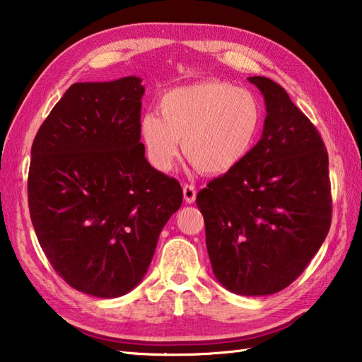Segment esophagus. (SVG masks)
Here are the masks:
<instances>
[{
  "instance_id": "34e87169",
  "label": "esophagus",
  "mask_w": 362,
  "mask_h": 362,
  "mask_svg": "<svg viewBox=\"0 0 362 362\" xmlns=\"http://www.w3.org/2000/svg\"><path fill=\"white\" fill-rule=\"evenodd\" d=\"M183 198H185V203L187 204H192V203H194V199H196V188H194V185H187L183 187Z\"/></svg>"
}]
</instances>
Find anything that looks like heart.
<instances>
[{"instance_id": "b5f03b06", "label": "heart", "mask_w": 362, "mask_h": 362, "mask_svg": "<svg viewBox=\"0 0 362 362\" xmlns=\"http://www.w3.org/2000/svg\"><path fill=\"white\" fill-rule=\"evenodd\" d=\"M158 113H145L139 132L155 169L169 173L179 142L201 173L226 174L249 156L259 139L263 113L254 93L223 81L177 88L159 100Z\"/></svg>"}]
</instances>
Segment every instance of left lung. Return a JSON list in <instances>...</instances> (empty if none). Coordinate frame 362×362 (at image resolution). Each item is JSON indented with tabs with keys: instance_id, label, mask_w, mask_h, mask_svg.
Listing matches in <instances>:
<instances>
[{
	"instance_id": "8db88e82",
	"label": "left lung",
	"mask_w": 362,
	"mask_h": 362,
	"mask_svg": "<svg viewBox=\"0 0 362 362\" xmlns=\"http://www.w3.org/2000/svg\"><path fill=\"white\" fill-rule=\"evenodd\" d=\"M247 79L265 99L262 137L240 166L201 189L196 206L218 283L238 296H269L292 284L326 240L329 156L278 83Z\"/></svg>"
}]
</instances>
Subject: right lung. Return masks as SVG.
Returning <instances> with one entry per match:
<instances>
[{
	"instance_id": "obj_1",
	"label": "right lung",
	"mask_w": 362,
	"mask_h": 362,
	"mask_svg": "<svg viewBox=\"0 0 362 362\" xmlns=\"http://www.w3.org/2000/svg\"><path fill=\"white\" fill-rule=\"evenodd\" d=\"M144 93L137 76L75 83L32 145L36 238L59 276L94 297H121L144 279L159 233L182 206L180 183L145 158Z\"/></svg>"
}]
</instances>
